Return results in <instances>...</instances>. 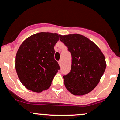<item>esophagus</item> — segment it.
Instances as JSON below:
<instances>
[{"instance_id":"1","label":"esophagus","mask_w":120,"mask_h":120,"mask_svg":"<svg viewBox=\"0 0 120 120\" xmlns=\"http://www.w3.org/2000/svg\"><path fill=\"white\" fill-rule=\"evenodd\" d=\"M58 63H59V65H61V64H62V61H61V60H59V61H58Z\"/></svg>"}]
</instances>
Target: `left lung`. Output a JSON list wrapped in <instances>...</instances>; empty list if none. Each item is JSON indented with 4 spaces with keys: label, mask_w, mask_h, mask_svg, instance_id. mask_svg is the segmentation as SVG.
<instances>
[{
    "label": "left lung",
    "mask_w": 120,
    "mask_h": 120,
    "mask_svg": "<svg viewBox=\"0 0 120 120\" xmlns=\"http://www.w3.org/2000/svg\"><path fill=\"white\" fill-rule=\"evenodd\" d=\"M59 40L67 47L72 58L71 70L63 76L66 88L74 95L91 92L105 72L104 54L94 43L82 35H59Z\"/></svg>",
    "instance_id": "8db88e82"
}]
</instances>
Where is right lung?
<instances>
[{"instance_id": "right-lung-1", "label": "right lung", "mask_w": 120, "mask_h": 120, "mask_svg": "<svg viewBox=\"0 0 120 120\" xmlns=\"http://www.w3.org/2000/svg\"><path fill=\"white\" fill-rule=\"evenodd\" d=\"M56 33L41 32L27 38L20 46L15 59L19 80L28 90L41 92L48 89L60 70L54 58Z\"/></svg>"}]
</instances>
